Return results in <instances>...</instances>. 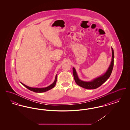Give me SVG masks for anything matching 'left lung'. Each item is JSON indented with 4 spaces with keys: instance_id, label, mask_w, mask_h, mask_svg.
I'll list each match as a JSON object with an SVG mask.
<instances>
[{
    "instance_id": "8db88e82",
    "label": "left lung",
    "mask_w": 130,
    "mask_h": 130,
    "mask_svg": "<svg viewBox=\"0 0 130 130\" xmlns=\"http://www.w3.org/2000/svg\"><path fill=\"white\" fill-rule=\"evenodd\" d=\"M112 51V59L111 64L108 68V70L105 74L99 77L92 81L85 82L80 80L76 74V71L74 68H73V73L74 76V80L76 83L79 86L87 89H94L99 88L101 85H102L107 80L110 76L112 72V70L113 67V59H114V52L113 48H111Z\"/></svg>"
}]
</instances>
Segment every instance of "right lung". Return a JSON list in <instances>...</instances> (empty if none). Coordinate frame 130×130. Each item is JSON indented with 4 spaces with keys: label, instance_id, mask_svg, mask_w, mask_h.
Returning <instances> with one entry per match:
<instances>
[{
    "label": "right lung",
    "instance_id": "add662e5",
    "mask_svg": "<svg viewBox=\"0 0 130 130\" xmlns=\"http://www.w3.org/2000/svg\"><path fill=\"white\" fill-rule=\"evenodd\" d=\"M56 79H57V75H56V79L55 80L54 82V83L53 84H52L51 85H50L47 87L46 88H31V87H30L27 86L26 85H25V84L21 83L24 86L26 87L28 89H29V90L31 91L34 92L35 93H43V92H45L48 90H49L50 89L53 88L55 86L56 84Z\"/></svg>",
    "mask_w": 130,
    "mask_h": 130
}]
</instances>
